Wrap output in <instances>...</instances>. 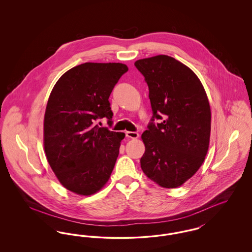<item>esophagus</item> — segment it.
<instances>
[{"instance_id": "obj_1", "label": "esophagus", "mask_w": 252, "mask_h": 252, "mask_svg": "<svg viewBox=\"0 0 252 252\" xmlns=\"http://www.w3.org/2000/svg\"><path fill=\"white\" fill-rule=\"evenodd\" d=\"M126 136L131 139H137L139 137V133L138 132L126 131Z\"/></svg>"}]
</instances>
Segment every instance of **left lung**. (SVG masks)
Wrapping results in <instances>:
<instances>
[{"label": "left lung", "mask_w": 252, "mask_h": 252, "mask_svg": "<svg viewBox=\"0 0 252 252\" xmlns=\"http://www.w3.org/2000/svg\"><path fill=\"white\" fill-rule=\"evenodd\" d=\"M134 65L149 89L153 116L143 133L144 174L163 188H177L202 165L211 134V108L196 74L165 55ZM158 120L155 124L154 121Z\"/></svg>", "instance_id": "obj_1"}]
</instances>
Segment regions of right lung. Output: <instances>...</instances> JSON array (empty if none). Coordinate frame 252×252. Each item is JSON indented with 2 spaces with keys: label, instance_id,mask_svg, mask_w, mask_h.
Here are the masks:
<instances>
[{
  "label": "right lung",
  "instance_id": "1",
  "mask_svg": "<svg viewBox=\"0 0 252 252\" xmlns=\"http://www.w3.org/2000/svg\"><path fill=\"white\" fill-rule=\"evenodd\" d=\"M128 71L122 63L87 62L65 72L49 96L43 144L49 164L69 191L91 195L108 182L125 133L99 127L111 122L108 97Z\"/></svg>",
  "mask_w": 252,
  "mask_h": 252
}]
</instances>
